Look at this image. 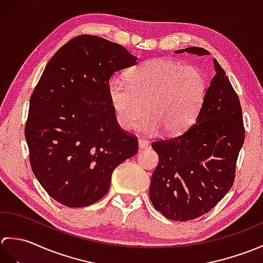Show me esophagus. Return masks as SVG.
<instances>
[{"mask_svg": "<svg viewBox=\"0 0 263 263\" xmlns=\"http://www.w3.org/2000/svg\"><path fill=\"white\" fill-rule=\"evenodd\" d=\"M139 150H142V149H146L148 147V141L144 140V139H139Z\"/></svg>", "mask_w": 263, "mask_h": 263, "instance_id": "obj_1", "label": "esophagus"}]
</instances>
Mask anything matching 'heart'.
Returning <instances> with one entry per match:
<instances>
[{
  "instance_id": "b5f03b06",
  "label": "heart",
  "mask_w": 263,
  "mask_h": 263,
  "mask_svg": "<svg viewBox=\"0 0 263 263\" xmlns=\"http://www.w3.org/2000/svg\"><path fill=\"white\" fill-rule=\"evenodd\" d=\"M126 80L114 78L107 92L116 121L124 130L141 122L150 135L163 128L168 136L180 135L192 124L202 107L208 80L198 66L172 59H153L132 68Z\"/></svg>"
}]
</instances>
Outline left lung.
Wrapping results in <instances>:
<instances>
[{"label": "left lung", "mask_w": 263, "mask_h": 263, "mask_svg": "<svg viewBox=\"0 0 263 263\" xmlns=\"http://www.w3.org/2000/svg\"><path fill=\"white\" fill-rule=\"evenodd\" d=\"M208 55L201 47L176 53ZM215 77L195 123L181 135L156 140L158 165L149 195L155 209L171 220L187 221L209 212L235 181L236 161L244 143L242 107L217 60Z\"/></svg>", "instance_id": "8db88e82"}]
</instances>
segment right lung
I'll list each match as a JSON object with an SVG mask.
<instances>
[{"mask_svg":"<svg viewBox=\"0 0 263 263\" xmlns=\"http://www.w3.org/2000/svg\"><path fill=\"white\" fill-rule=\"evenodd\" d=\"M137 63L120 44L80 35L48 61L33 89L25 127L31 170L44 190L71 208L107 193L111 173L138 152L109 103L115 72Z\"/></svg>","mask_w":263,"mask_h":263,"instance_id":"1","label":"right lung"}]
</instances>
